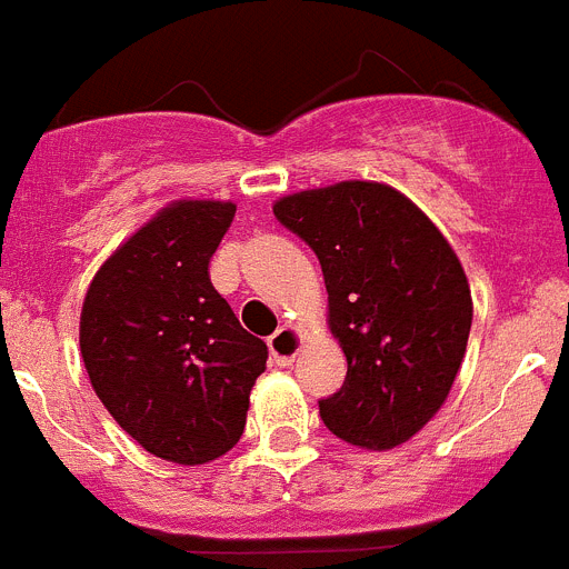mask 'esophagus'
<instances>
[{"mask_svg":"<svg viewBox=\"0 0 569 569\" xmlns=\"http://www.w3.org/2000/svg\"><path fill=\"white\" fill-rule=\"evenodd\" d=\"M301 347V333L296 328H279L273 336H270V356L279 367L293 365L296 353Z\"/></svg>","mask_w":569,"mask_h":569,"instance_id":"obj_1","label":"esophagus"}]
</instances>
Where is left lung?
I'll list each match as a JSON object with an SVG mask.
<instances>
[{"label":"left lung","instance_id":"obj_1","mask_svg":"<svg viewBox=\"0 0 569 569\" xmlns=\"http://www.w3.org/2000/svg\"><path fill=\"white\" fill-rule=\"evenodd\" d=\"M316 253L345 385L319 401L330 433L367 450L416 436L445 405L472 325L470 284L430 219L399 190L341 182L273 208Z\"/></svg>","mask_w":569,"mask_h":569}]
</instances>
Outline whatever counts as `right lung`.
Masks as SVG:
<instances>
[{
    "label": "right lung",
    "instance_id": "obj_1",
    "mask_svg": "<svg viewBox=\"0 0 569 569\" xmlns=\"http://www.w3.org/2000/svg\"><path fill=\"white\" fill-rule=\"evenodd\" d=\"M230 202H176L116 250L84 296L90 385L124 433L176 465L224 456L244 433L268 345L210 281Z\"/></svg>",
    "mask_w": 569,
    "mask_h": 569
}]
</instances>
